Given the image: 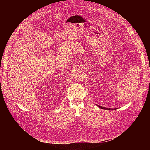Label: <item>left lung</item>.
Here are the masks:
<instances>
[{
    "label": "left lung",
    "instance_id": "obj_1",
    "mask_svg": "<svg viewBox=\"0 0 150 150\" xmlns=\"http://www.w3.org/2000/svg\"><path fill=\"white\" fill-rule=\"evenodd\" d=\"M99 108H100L101 109H103V110H116L117 108H115V109H112V108H104V107H103V106H98L97 105Z\"/></svg>",
    "mask_w": 150,
    "mask_h": 150
}]
</instances>
